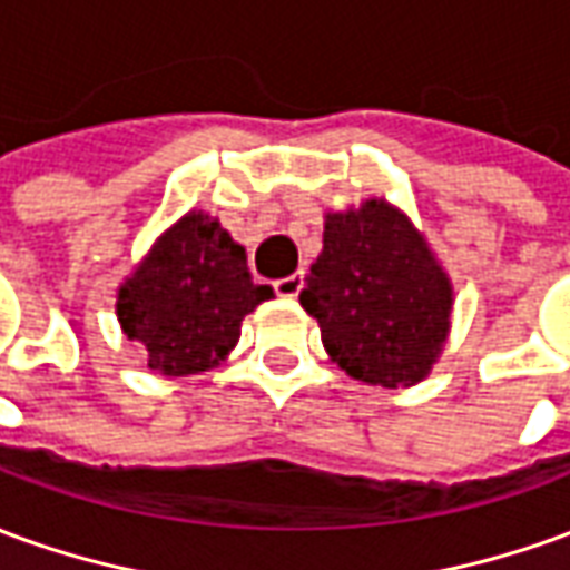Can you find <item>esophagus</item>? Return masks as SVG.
Wrapping results in <instances>:
<instances>
[{
  "mask_svg": "<svg viewBox=\"0 0 570 570\" xmlns=\"http://www.w3.org/2000/svg\"><path fill=\"white\" fill-rule=\"evenodd\" d=\"M302 286H305V272H293L274 281V293L284 298H296L302 293Z\"/></svg>",
  "mask_w": 570,
  "mask_h": 570,
  "instance_id": "obj_1",
  "label": "esophagus"
}]
</instances>
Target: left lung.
Masks as SVG:
<instances>
[{
    "label": "left lung",
    "mask_w": 570,
    "mask_h": 570,
    "mask_svg": "<svg viewBox=\"0 0 570 570\" xmlns=\"http://www.w3.org/2000/svg\"><path fill=\"white\" fill-rule=\"evenodd\" d=\"M298 302L321 326L330 360L382 387L424 382L452 333V277L384 198L323 213V249Z\"/></svg>",
    "instance_id": "8db88e82"
}]
</instances>
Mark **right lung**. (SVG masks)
Wrapping results in <instances>:
<instances>
[{
	"mask_svg": "<svg viewBox=\"0 0 570 570\" xmlns=\"http://www.w3.org/2000/svg\"><path fill=\"white\" fill-rule=\"evenodd\" d=\"M274 298L253 284L247 249L210 213L188 210L155 237L116 293V317L140 342L149 370L167 379L219 366L240 338V321Z\"/></svg>",
	"mask_w": 570,
	"mask_h": 570,
	"instance_id": "right-lung-1",
	"label": "right lung"
}]
</instances>
